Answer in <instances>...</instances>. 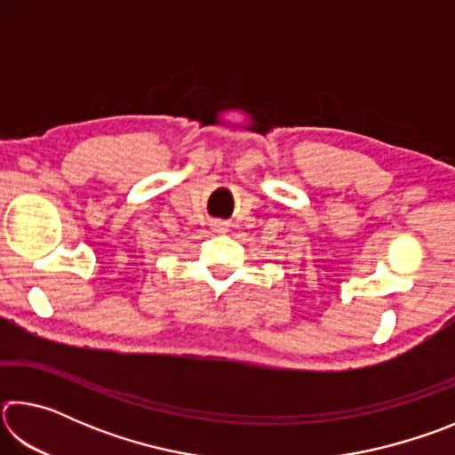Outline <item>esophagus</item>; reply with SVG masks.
Here are the masks:
<instances>
[{
  "instance_id": "esophagus-1",
  "label": "esophagus",
  "mask_w": 455,
  "mask_h": 455,
  "mask_svg": "<svg viewBox=\"0 0 455 455\" xmlns=\"http://www.w3.org/2000/svg\"><path fill=\"white\" fill-rule=\"evenodd\" d=\"M217 228H222V225H217Z\"/></svg>"
}]
</instances>
